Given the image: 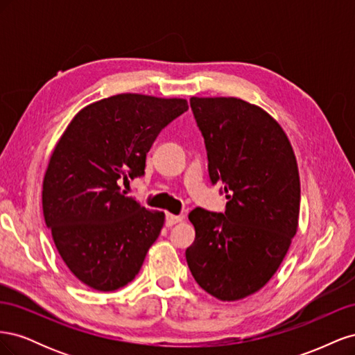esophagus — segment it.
<instances>
[{"label": "esophagus", "instance_id": "34e87169", "mask_svg": "<svg viewBox=\"0 0 355 355\" xmlns=\"http://www.w3.org/2000/svg\"><path fill=\"white\" fill-rule=\"evenodd\" d=\"M182 220H184V216H180V214H178V216L176 214H170V213L166 214V227H173V225Z\"/></svg>", "mask_w": 355, "mask_h": 355}]
</instances>
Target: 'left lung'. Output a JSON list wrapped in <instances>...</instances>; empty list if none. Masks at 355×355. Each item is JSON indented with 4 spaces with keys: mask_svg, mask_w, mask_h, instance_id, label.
I'll use <instances>...</instances> for the list:
<instances>
[{
    "mask_svg": "<svg viewBox=\"0 0 355 355\" xmlns=\"http://www.w3.org/2000/svg\"><path fill=\"white\" fill-rule=\"evenodd\" d=\"M209 176L225 213H189L196 240L185 254L201 288L239 300L275 274L297 231L300 182L293 148L274 118L237 98H191Z\"/></svg>",
    "mask_w": 355,
    "mask_h": 355,
    "instance_id": "1",
    "label": "left lung"
}]
</instances>
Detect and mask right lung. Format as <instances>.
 <instances>
[{
	"label": "right lung",
	"mask_w": 355,
	"mask_h": 355,
	"mask_svg": "<svg viewBox=\"0 0 355 355\" xmlns=\"http://www.w3.org/2000/svg\"><path fill=\"white\" fill-rule=\"evenodd\" d=\"M188 111L185 99L124 93L73 116L42 182V213L56 249L81 283L112 292L130 283L164 225L121 191L145 175L158 133Z\"/></svg>",
	"instance_id": "right-lung-1"
}]
</instances>
